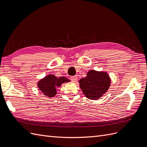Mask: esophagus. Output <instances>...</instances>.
<instances>
[{
    "label": "esophagus",
    "instance_id": "esophagus-1",
    "mask_svg": "<svg viewBox=\"0 0 147 147\" xmlns=\"http://www.w3.org/2000/svg\"><path fill=\"white\" fill-rule=\"evenodd\" d=\"M71 80H72L73 82H76L78 80V77L76 76H71L70 78Z\"/></svg>",
    "mask_w": 147,
    "mask_h": 147
}]
</instances>
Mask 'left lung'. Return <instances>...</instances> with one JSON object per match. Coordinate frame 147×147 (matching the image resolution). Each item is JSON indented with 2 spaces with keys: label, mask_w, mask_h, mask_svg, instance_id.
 I'll list each match as a JSON object with an SVG mask.
<instances>
[{
  "label": "left lung",
  "mask_w": 147,
  "mask_h": 147,
  "mask_svg": "<svg viewBox=\"0 0 147 147\" xmlns=\"http://www.w3.org/2000/svg\"><path fill=\"white\" fill-rule=\"evenodd\" d=\"M80 88L90 99H97L107 92L110 87L111 79L105 72L89 71L87 76L79 80Z\"/></svg>",
  "instance_id": "obj_1"
}]
</instances>
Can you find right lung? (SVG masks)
<instances>
[{"instance_id": "obj_1", "label": "right lung", "mask_w": 147, "mask_h": 147, "mask_svg": "<svg viewBox=\"0 0 147 147\" xmlns=\"http://www.w3.org/2000/svg\"><path fill=\"white\" fill-rule=\"evenodd\" d=\"M69 80L65 77L57 78L53 74L48 75L41 79L38 83V86L40 90L48 97H53L56 94V87H60L64 82H68Z\"/></svg>"}]
</instances>
